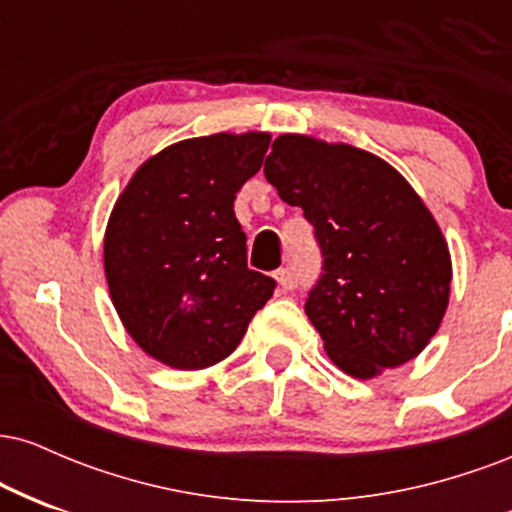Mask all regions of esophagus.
Instances as JSON below:
<instances>
[{"label": "esophagus", "mask_w": 512, "mask_h": 512, "mask_svg": "<svg viewBox=\"0 0 512 512\" xmlns=\"http://www.w3.org/2000/svg\"><path fill=\"white\" fill-rule=\"evenodd\" d=\"M276 281H279V286L281 289H293V286H296V279H293V274H291V269L289 267H281V269H276Z\"/></svg>", "instance_id": "34e87169"}]
</instances>
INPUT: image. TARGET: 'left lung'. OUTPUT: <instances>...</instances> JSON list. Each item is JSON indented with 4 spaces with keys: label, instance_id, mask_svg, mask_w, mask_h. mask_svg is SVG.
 I'll return each mask as SVG.
<instances>
[{
    "label": "left lung",
    "instance_id": "left-lung-1",
    "mask_svg": "<svg viewBox=\"0 0 512 512\" xmlns=\"http://www.w3.org/2000/svg\"><path fill=\"white\" fill-rule=\"evenodd\" d=\"M267 178L301 207L322 255L305 301L327 354L368 380L419 356L450 298V252L411 185L383 158L303 134L274 139Z\"/></svg>",
    "mask_w": 512,
    "mask_h": 512
}]
</instances>
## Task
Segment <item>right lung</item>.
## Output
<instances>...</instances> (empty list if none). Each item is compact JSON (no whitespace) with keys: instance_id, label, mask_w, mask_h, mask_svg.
Here are the masks:
<instances>
[{"instance_id":"1","label":"right lung","mask_w":512,"mask_h":512,"mask_svg":"<svg viewBox=\"0 0 512 512\" xmlns=\"http://www.w3.org/2000/svg\"><path fill=\"white\" fill-rule=\"evenodd\" d=\"M267 146L262 132L168 146L134 173L110 214V298L134 342L170 368L199 370L233 354L276 289L248 267L233 211Z\"/></svg>"}]
</instances>
